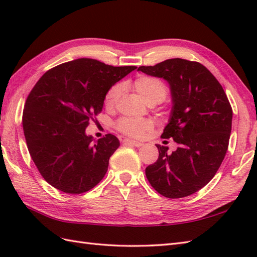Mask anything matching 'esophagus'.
<instances>
[{
    "mask_svg": "<svg viewBox=\"0 0 257 257\" xmlns=\"http://www.w3.org/2000/svg\"><path fill=\"white\" fill-rule=\"evenodd\" d=\"M124 145H128V146H133L136 148H140L143 146L142 142H138V141H135V140H130V139H124L123 140Z\"/></svg>",
    "mask_w": 257,
    "mask_h": 257,
    "instance_id": "esophagus-1",
    "label": "esophagus"
}]
</instances>
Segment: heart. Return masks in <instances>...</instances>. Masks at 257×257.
I'll return each mask as SVG.
<instances>
[{
    "label": "heart",
    "mask_w": 257,
    "mask_h": 257,
    "mask_svg": "<svg viewBox=\"0 0 257 257\" xmlns=\"http://www.w3.org/2000/svg\"><path fill=\"white\" fill-rule=\"evenodd\" d=\"M133 86L139 96L150 104H158L163 101L168 95V86L163 81L149 75L137 77ZM122 87L120 84L112 85L105 95V105L107 107H114L117 105L121 96ZM117 129L120 133L134 138H141L147 131L151 130L152 122L149 119H136L130 117H122L117 121Z\"/></svg>",
    "instance_id": "heart-1"
}]
</instances>
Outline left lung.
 Masks as SVG:
<instances>
[{
  "label": "left lung",
  "mask_w": 257,
  "mask_h": 257,
  "mask_svg": "<svg viewBox=\"0 0 257 257\" xmlns=\"http://www.w3.org/2000/svg\"><path fill=\"white\" fill-rule=\"evenodd\" d=\"M138 70L169 82L173 108L161 137L178 145L172 153L157 145L159 158L146 169V176L159 194L183 198L206 186L222 163L232 127L230 101L199 62L175 58Z\"/></svg>",
  "instance_id": "left-lung-1"
}]
</instances>
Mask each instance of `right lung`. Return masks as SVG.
<instances>
[{"mask_svg": "<svg viewBox=\"0 0 257 257\" xmlns=\"http://www.w3.org/2000/svg\"><path fill=\"white\" fill-rule=\"evenodd\" d=\"M137 67H112L81 58L48 70L29 93L23 129L29 154L51 186L70 195L88 192L103 180L117 137L85 135L103 109L107 91Z\"/></svg>", "mask_w": 257, "mask_h": 257, "instance_id": "obj_1", "label": "right lung"}]
</instances>
